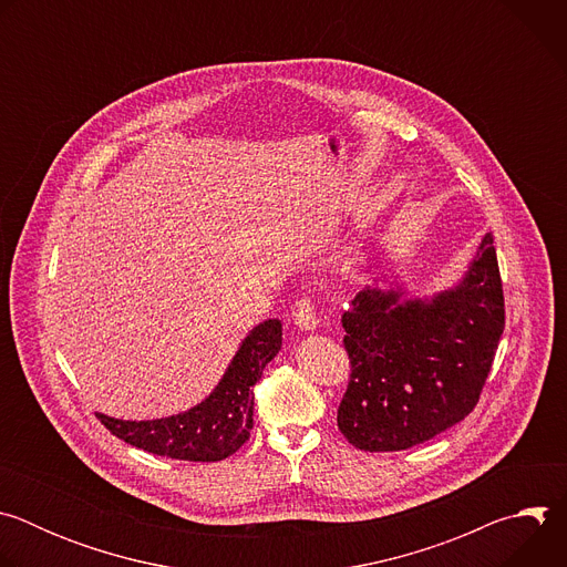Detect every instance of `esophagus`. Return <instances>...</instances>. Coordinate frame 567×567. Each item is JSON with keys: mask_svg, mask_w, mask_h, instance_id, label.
<instances>
[{"mask_svg": "<svg viewBox=\"0 0 567 567\" xmlns=\"http://www.w3.org/2000/svg\"><path fill=\"white\" fill-rule=\"evenodd\" d=\"M291 320L305 332H313L318 328V309L311 296H300L296 298L291 307Z\"/></svg>", "mask_w": 567, "mask_h": 567, "instance_id": "34e87169", "label": "esophagus"}]
</instances>
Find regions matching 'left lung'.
<instances>
[{
	"label": "left lung",
	"mask_w": 567,
	"mask_h": 567,
	"mask_svg": "<svg viewBox=\"0 0 567 567\" xmlns=\"http://www.w3.org/2000/svg\"><path fill=\"white\" fill-rule=\"evenodd\" d=\"M399 296L365 287L341 318L350 381L337 422L370 453L422 444L475 409L505 330L494 235L455 289L433 300Z\"/></svg>",
	"instance_id": "1"
}]
</instances>
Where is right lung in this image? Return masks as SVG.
<instances>
[{
	"label": "right lung",
	"instance_id": "add662e5",
	"mask_svg": "<svg viewBox=\"0 0 567 567\" xmlns=\"http://www.w3.org/2000/svg\"><path fill=\"white\" fill-rule=\"evenodd\" d=\"M282 346V322L265 320L241 341L224 379L188 413L152 422H123L99 415L118 440L154 455L188 462H217L245 444L254 429V385Z\"/></svg>",
	"mask_w": 567,
	"mask_h": 567
}]
</instances>
